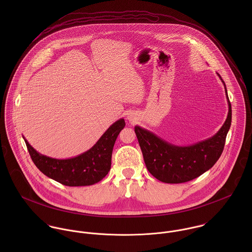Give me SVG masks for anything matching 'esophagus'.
I'll return each instance as SVG.
<instances>
[{
  "label": "esophagus",
  "instance_id": "esophagus-1",
  "mask_svg": "<svg viewBox=\"0 0 252 252\" xmlns=\"http://www.w3.org/2000/svg\"><path fill=\"white\" fill-rule=\"evenodd\" d=\"M128 119H129L130 121H133V120H134V116H133V115H130V114H129V115H128Z\"/></svg>",
  "mask_w": 252,
  "mask_h": 252
}]
</instances>
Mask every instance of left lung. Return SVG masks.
I'll list each match as a JSON object with an SVG mask.
<instances>
[{
  "label": "left lung",
  "instance_id": "8db88e82",
  "mask_svg": "<svg viewBox=\"0 0 252 252\" xmlns=\"http://www.w3.org/2000/svg\"><path fill=\"white\" fill-rule=\"evenodd\" d=\"M217 75L222 80L218 73ZM222 82L225 86L223 80ZM225 93L229 108L227 118L216 135L205 141L179 146L138 125L135 127L145 166L154 178L166 183H182L200 177L216 164L222 154L232 121V108L226 86Z\"/></svg>",
  "mask_w": 252,
  "mask_h": 252
}]
</instances>
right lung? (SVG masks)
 Listing matches in <instances>:
<instances>
[{
  "instance_id": "1",
  "label": "right lung",
  "mask_w": 252,
  "mask_h": 252,
  "mask_svg": "<svg viewBox=\"0 0 252 252\" xmlns=\"http://www.w3.org/2000/svg\"><path fill=\"white\" fill-rule=\"evenodd\" d=\"M125 121L120 118L103 134L89 150L69 159H56L40 154L23 137L36 168L49 179L67 186L92 185L103 180L111 166L113 145Z\"/></svg>"
}]
</instances>
